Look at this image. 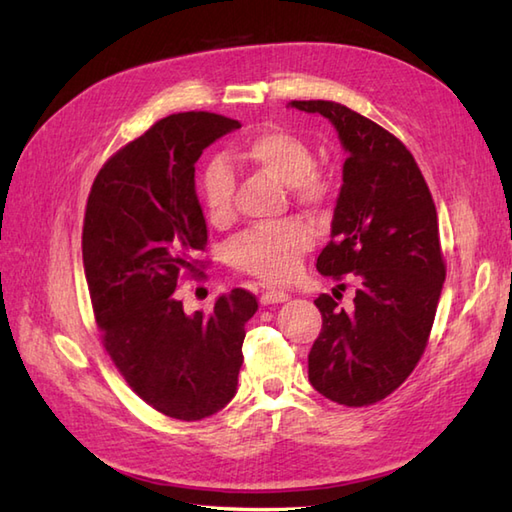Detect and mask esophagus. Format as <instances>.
<instances>
[{"label": "esophagus", "instance_id": "esophagus-1", "mask_svg": "<svg viewBox=\"0 0 512 512\" xmlns=\"http://www.w3.org/2000/svg\"><path fill=\"white\" fill-rule=\"evenodd\" d=\"M288 292L284 290H266L262 292V303L264 306H270V303H281V301H288Z\"/></svg>", "mask_w": 512, "mask_h": 512}]
</instances>
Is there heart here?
I'll return each mask as SVG.
<instances>
[{
    "label": "heart",
    "instance_id": "heart-1",
    "mask_svg": "<svg viewBox=\"0 0 512 512\" xmlns=\"http://www.w3.org/2000/svg\"><path fill=\"white\" fill-rule=\"evenodd\" d=\"M222 162H233L288 184L290 198L308 209H323L336 195L334 173L314 165L312 147L288 129H259L244 138ZM224 165L213 162L202 178L204 211L215 226L233 220V178ZM312 244L314 228L301 217H288L284 222L253 228L233 239L228 246V262L244 275L268 284H284L299 273L301 257Z\"/></svg>",
    "mask_w": 512,
    "mask_h": 512
}]
</instances>
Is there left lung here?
Listing matches in <instances>:
<instances>
[{
	"label": "left lung",
	"instance_id": "left-lung-1",
	"mask_svg": "<svg viewBox=\"0 0 512 512\" xmlns=\"http://www.w3.org/2000/svg\"><path fill=\"white\" fill-rule=\"evenodd\" d=\"M290 105L328 118L347 151L317 270L356 284L345 308L339 292L314 299L323 325L308 378L332 402L367 407L405 383L429 343L447 277L436 204L416 158L385 127L334 101Z\"/></svg>",
	"mask_w": 512,
	"mask_h": 512
}]
</instances>
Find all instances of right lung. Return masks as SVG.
Masks as SVG:
<instances>
[{"mask_svg":"<svg viewBox=\"0 0 512 512\" xmlns=\"http://www.w3.org/2000/svg\"><path fill=\"white\" fill-rule=\"evenodd\" d=\"M233 118L180 112L96 173L83 217V268L96 328L125 383L176 420H202L231 402L244 354L253 292L235 288L209 314H187L178 284L206 262V220L195 195V162Z\"/></svg>","mask_w":512,"mask_h":512,"instance_id":"1","label":"right lung"}]
</instances>
